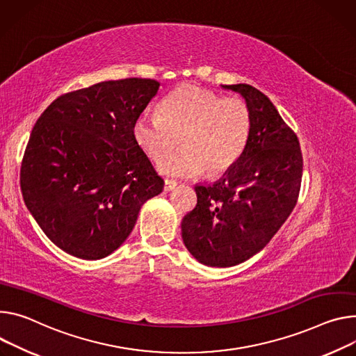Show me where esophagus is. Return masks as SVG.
Here are the masks:
<instances>
[{"label": "esophagus", "instance_id": "esophagus-1", "mask_svg": "<svg viewBox=\"0 0 356 356\" xmlns=\"http://www.w3.org/2000/svg\"><path fill=\"white\" fill-rule=\"evenodd\" d=\"M176 186H177V181L169 180V179L165 180V191H170V190H173Z\"/></svg>", "mask_w": 356, "mask_h": 356}]
</instances>
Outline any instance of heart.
I'll return each instance as SVG.
<instances>
[{
	"label": "heart",
	"mask_w": 356,
	"mask_h": 356,
	"mask_svg": "<svg viewBox=\"0 0 356 356\" xmlns=\"http://www.w3.org/2000/svg\"><path fill=\"white\" fill-rule=\"evenodd\" d=\"M252 127L248 105L238 96H221L197 85L175 89L160 113H140L132 127L136 145L153 160L172 149L182 138L184 148L161 159L157 169L169 176H218L236 166L245 152Z\"/></svg>",
	"instance_id": "heart-1"
}]
</instances>
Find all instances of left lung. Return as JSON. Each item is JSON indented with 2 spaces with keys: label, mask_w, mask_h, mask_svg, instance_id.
<instances>
[{
  "label": "left lung",
  "mask_w": 356,
  "mask_h": 356,
  "mask_svg": "<svg viewBox=\"0 0 356 356\" xmlns=\"http://www.w3.org/2000/svg\"><path fill=\"white\" fill-rule=\"evenodd\" d=\"M240 93L252 118L236 166L211 186H196L197 204L181 221L190 254L204 266L232 267L261 251L294 210L302 179L297 135L267 96L247 83Z\"/></svg>",
  "instance_id": "8db88e82"
}]
</instances>
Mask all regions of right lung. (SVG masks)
Wrapping results in <instances>:
<instances>
[{
  "instance_id": "add662e5",
  "label": "right lung",
  "mask_w": 356,
  "mask_h": 356,
  "mask_svg": "<svg viewBox=\"0 0 356 356\" xmlns=\"http://www.w3.org/2000/svg\"><path fill=\"white\" fill-rule=\"evenodd\" d=\"M154 79L106 81L56 98L32 129L21 163L24 202L60 250L99 260L132 233L163 179L132 127L154 98Z\"/></svg>"
}]
</instances>
